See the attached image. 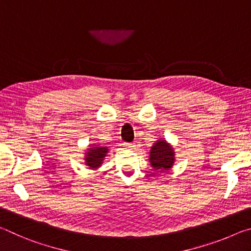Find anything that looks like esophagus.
I'll return each instance as SVG.
<instances>
[{
  "mask_svg": "<svg viewBox=\"0 0 251 251\" xmlns=\"http://www.w3.org/2000/svg\"><path fill=\"white\" fill-rule=\"evenodd\" d=\"M124 146L127 148V150H134L135 147L133 143H124Z\"/></svg>",
  "mask_w": 251,
  "mask_h": 251,
  "instance_id": "34e87169",
  "label": "esophagus"
}]
</instances>
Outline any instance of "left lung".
Returning a JSON list of instances; mask_svg holds the SVG:
<instances>
[{"label":"left lung","instance_id":"obj_1","mask_svg":"<svg viewBox=\"0 0 251 251\" xmlns=\"http://www.w3.org/2000/svg\"><path fill=\"white\" fill-rule=\"evenodd\" d=\"M150 161L154 171H167L175 161V151L166 141H158L151 146Z\"/></svg>","mask_w":251,"mask_h":251}]
</instances>
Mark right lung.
Here are the masks:
<instances>
[{"mask_svg": "<svg viewBox=\"0 0 251 251\" xmlns=\"http://www.w3.org/2000/svg\"><path fill=\"white\" fill-rule=\"evenodd\" d=\"M107 152V147H101L97 145L91 146V148L87 150V152H85L86 154V156H85V163H86L87 166L91 169L99 168L100 164L103 163Z\"/></svg>", "mask_w": 251, "mask_h": 251, "instance_id": "add662e5", "label": "right lung"}]
</instances>
